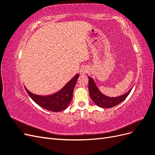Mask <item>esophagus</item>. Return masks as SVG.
Masks as SVG:
<instances>
[{"label": "esophagus", "mask_w": 155, "mask_h": 155, "mask_svg": "<svg viewBox=\"0 0 155 155\" xmlns=\"http://www.w3.org/2000/svg\"><path fill=\"white\" fill-rule=\"evenodd\" d=\"M88 69L87 67L83 66L80 69V74H85L88 72Z\"/></svg>", "instance_id": "esophagus-1"}]
</instances>
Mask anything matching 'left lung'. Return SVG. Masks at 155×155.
<instances>
[{
  "mask_svg": "<svg viewBox=\"0 0 155 155\" xmlns=\"http://www.w3.org/2000/svg\"><path fill=\"white\" fill-rule=\"evenodd\" d=\"M88 78V91L91 100L95 103L98 106L102 108H111L117 105L120 104L122 102L125 98L128 96L130 94L131 89L125 94L116 97H107L99 91V89L96 87V83L94 81L93 79L91 77Z\"/></svg>",
  "mask_w": 155,
  "mask_h": 155,
  "instance_id": "1",
  "label": "left lung"
}]
</instances>
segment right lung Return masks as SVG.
I'll use <instances>...</instances> for the list:
<instances>
[{
  "label": "right lung",
  "mask_w": 155,
  "mask_h": 155,
  "mask_svg": "<svg viewBox=\"0 0 155 155\" xmlns=\"http://www.w3.org/2000/svg\"><path fill=\"white\" fill-rule=\"evenodd\" d=\"M79 75L77 74L61 90L52 95L41 96L35 95L25 88L27 93L37 105L52 112H60L68 107L72 99L74 89Z\"/></svg>",
  "instance_id": "obj_1"
}]
</instances>
